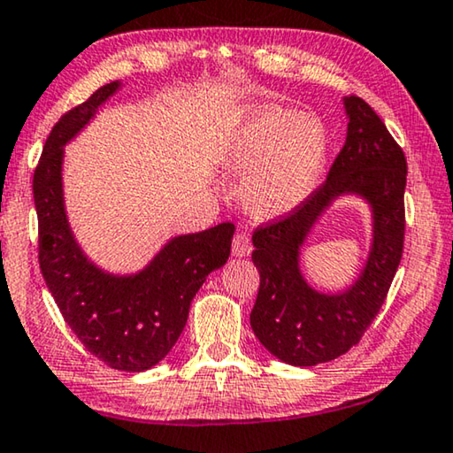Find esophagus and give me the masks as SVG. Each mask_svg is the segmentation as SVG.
<instances>
[{
    "instance_id": "obj_1",
    "label": "esophagus",
    "mask_w": 453,
    "mask_h": 453,
    "mask_svg": "<svg viewBox=\"0 0 453 453\" xmlns=\"http://www.w3.org/2000/svg\"><path fill=\"white\" fill-rule=\"evenodd\" d=\"M250 252H252V244H250L248 234L244 232L235 234L232 242V254L238 256V258H244V256H248Z\"/></svg>"
}]
</instances>
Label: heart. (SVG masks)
<instances>
[{
	"label": "heart",
	"instance_id": "1",
	"mask_svg": "<svg viewBox=\"0 0 453 453\" xmlns=\"http://www.w3.org/2000/svg\"><path fill=\"white\" fill-rule=\"evenodd\" d=\"M326 126L279 107H252L219 146L224 171L244 179L242 203L260 219L295 211L315 191L327 162Z\"/></svg>",
	"mask_w": 453,
	"mask_h": 453
}]
</instances>
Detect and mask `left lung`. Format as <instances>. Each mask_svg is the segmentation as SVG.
Masks as SVG:
<instances>
[{"instance_id": "8db88e82", "label": "left lung", "mask_w": 453, "mask_h": 453, "mask_svg": "<svg viewBox=\"0 0 453 453\" xmlns=\"http://www.w3.org/2000/svg\"><path fill=\"white\" fill-rule=\"evenodd\" d=\"M348 132L329 174L311 197L252 235L260 288L250 326L270 354L291 366H315L346 354L380 311L403 256L407 160L384 121L360 97H343ZM346 194L371 207L373 240L346 292L321 294L300 270V248L333 201Z\"/></svg>"}]
</instances>
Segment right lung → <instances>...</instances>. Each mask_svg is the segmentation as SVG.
I'll use <instances>...</instances> for the list:
<instances>
[{"instance_id": "right-lung-1", "label": "right lung", "mask_w": 453, "mask_h": 453, "mask_svg": "<svg viewBox=\"0 0 453 453\" xmlns=\"http://www.w3.org/2000/svg\"><path fill=\"white\" fill-rule=\"evenodd\" d=\"M119 87L121 81L99 87L85 104L65 113L46 140L32 185L38 260L66 326L87 352L110 368L144 372L157 366L183 334L193 296L209 273L227 262L235 226L174 235L132 274L107 273L83 252L65 207V146Z\"/></svg>"}]
</instances>
